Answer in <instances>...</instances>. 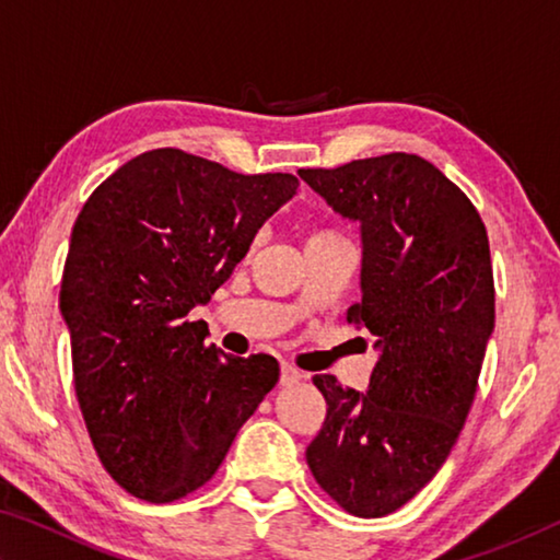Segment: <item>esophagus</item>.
Here are the masks:
<instances>
[{
    "label": "esophagus",
    "mask_w": 560,
    "mask_h": 560,
    "mask_svg": "<svg viewBox=\"0 0 560 560\" xmlns=\"http://www.w3.org/2000/svg\"><path fill=\"white\" fill-rule=\"evenodd\" d=\"M301 377H303V373L299 371L296 365L281 363V385H296Z\"/></svg>",
    "instance_id": "34e87169"
}]
</instances>
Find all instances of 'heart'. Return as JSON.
<instances>
[{"mask_svg": "<svg viewBox=\"0 0 560 560\" xmlns=\"http://www.w3.org/2000/svg\"><path fill=\"white\" fill-rule=\"evenodd\" d=\"M340 236L336 230H328V226H314V230L308 232V240L306 242H320V240H336Z\"/></svg>", "mask_w": 560, "mask_h": 560, "instance_id": "b5f03b06", "label": "heart"}]
</instances>
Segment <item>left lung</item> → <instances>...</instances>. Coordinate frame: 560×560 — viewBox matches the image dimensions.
I'll use <instances>...</instances> for the list:
<instances>
[{
	"instance_id": "obj_1",
	"label": "left lung",
	"mask_w": 560,
	"mask_h": 560,
	"mask_svg": "<svg viewBox=\"0 0 560 560\" xmlns=\"http://www.w3.org/2000/svg\"><path fill=\"white\" fill-rule=\"evenodd\" d=\"M301 179L363 234V299L348 324L375 336L368 393L316 375L326 420L306 447L348 514H393L438 474L471 410L494 330V271L477 207L420 155L387 153Z\"/></svg>"
}]
</instances>
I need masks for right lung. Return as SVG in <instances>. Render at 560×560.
Here are the masks:
<instances>
[{
  "label": "right lung",
  "instance_id": "obj_1",
  "mask_svg": "<svg viewBox=\"0 0 560 560\" xmlns=\"http://www.w3.org/2000/svg\"><path fill=\"white\" fill-rule=\"evenodd\" d=\"M296 187L289 173L242 175L158 148L83 205L59 306L93 450L128 494L167 504L205 487L277 385V358L224 355L187 316Z\"/></svg>",
  "mask_w": 560,
  "mask_h": 560
}]
</instances>
